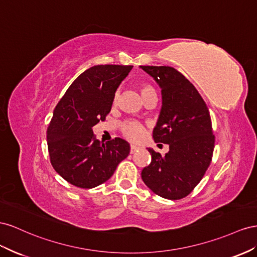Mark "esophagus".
I'll return each mask as SVG.
<instances>
[{
  "instance_id": "34e87169",
  "label": "esophagus",
  "mask_w": 257,
  "mask_h": 257,
  "mask_svg": "<svg viewBox=\"0 0 257 257\" xmlns=\"http://www.w3.org/2000/svg\"><path fill=\"white\" fill-rule=\"evenodd\" d=\"M138 150H139L138 146H136V145H131V146H130V154H135Z\"/></svg>"
}]
</instances>
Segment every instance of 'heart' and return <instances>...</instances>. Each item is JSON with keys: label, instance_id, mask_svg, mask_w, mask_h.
<instances>
[{"label": "heart", "instance_id": "heart-1", "mask_svg": "<svg viewBox=\"0 0 257 257\" xmlns=\"http://www.w3.org/2000/svg\"><path fill=\"white\" fill-rule=\"evenodd\" d=\"M139 90H140L143 100L145 98H148L149 96H151V94H156V91L154 89V87L146 83H142L139 85ZM117 98H118V92H116L114 94V98H113L114 103L117 101ZM119 129L122 136L126 139H128V140L131 142H140L146 136V127L142 122L137 121V120L123 121L120 123Z\"/></svg>", "mask_w": 257, "mask_h": 257}]
</instances>
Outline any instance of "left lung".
Instances as JSON below:
<instances>
[{
	"mask_svg": "<svg viewBox=\"0 0 257 257\" xmlns=\"http://www.w3.org/2000/svg\"><path fill=\"white\" fill-rule=\"evenodd\" d=\"M161 88L163 106L153 138L169 145L161 156L153 149L142 170L145 185L166 199L178 200L193 192L208 170L215 137L208 106L189 80L172 67H140Z\"/></svg>",
	"mask_w": 257,
	"mask_h": 257,
	"instance_id": "8db88e82",
	"label": "left lung"
}]
</instances>
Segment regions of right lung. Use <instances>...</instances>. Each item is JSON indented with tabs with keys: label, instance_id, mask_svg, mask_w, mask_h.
Returning a JSON list of instances; mask_svg holds the SVG:
<instances>
[{
	"label": "right lung",
	"instance_id": "right-lung-1",
	"mask_svg": "<svg viewBox=\"0 0 257 257\" xmlns=\"http://www.w3.org/2000/svg\"><path fill=\"white\" fill-rule=\"evenodd\" d=\"M133 65H94L83 72L54 109L47 145L54 169L70 184L92 188L107 181L129 155L120 138L100 142L92 127L111 112L117 87Z\"/></svg>",
	"mask_w": 257,
	"mask_h": 257
}]
</instances>
